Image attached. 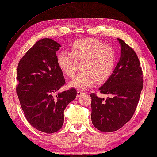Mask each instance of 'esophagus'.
<instances>
[{"label": "esophagus", "instance_id": "obj_1", "mask_svg": "<svg viewBox=\"0 0 157 157\" xmlns=\"http://www.w3.org/2000/svg\"><path fill=\"white\" fill-rule=\"evenodd\" d=\"M84 93L82 91H77V96L78 97H79V96H80L82 94H83Z\"/></svg>", "mask_w": 157, "mask_h": 157}]
</instances>
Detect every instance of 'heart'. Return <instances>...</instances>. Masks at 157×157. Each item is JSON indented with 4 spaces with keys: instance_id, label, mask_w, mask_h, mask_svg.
Here are the masks:
<instances>
[{
    "instance_id": "heart-1",
    "label": "heart",
    "mask_w": 157,
    "mask_h": 157,
    "mask_svg": "<svg viewBox=\"0 0 157 157\" xmlns=\"http://www.w3.org/2000/svg\"><path fill=\"white\" fill-rule=\"evenodd\" d=\"M56 63L70 78L75 75L81 66L83 72L70 82V86L86 89L94 86L96 81L101 83L110 78L115 66L116 54L113 47L100 40L84 38L73 42L69 52H59Z\"/></svg>"
}]
</instances>
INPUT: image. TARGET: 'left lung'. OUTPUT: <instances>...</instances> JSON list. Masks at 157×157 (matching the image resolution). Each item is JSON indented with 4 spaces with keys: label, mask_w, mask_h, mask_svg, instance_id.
<instances>
[{
    "label": "left lung",
    "mask_w": 157,
    "mask_h": 157,
    "mask_svg": "<svg viewBox=\"0 0 157 157\" xmlns=\"http://www.w3.org/2000/svg\"><path fill=\"white\" fill-rule=\"evenodd\" d=\"M121 55L113 74L99 90L108 94L106 100L95 94L91 98V121L103 132L118 130L132 117L143 89V72L138 56L131 47L117 38Z\"/></svg>",
    "instance_id": "obj_1"
}]
</instances>
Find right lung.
<instances>
[{"mask_svg":"<svg viewBox=\"0 0 157 157\" xmlns=\"http://www.w3.org/2000/svg\"><path fill=\"white\" fill-rule=\"evenodd\" d=\"M61 47L52 39L40 40L17 67L16 89L22 110L33 127L46 133L61 129L64 110L77 96L73 88L53 96L66 84L56 63V52Z\"/></svg>","mask_w":157,"mask_h":157,"instance_id":"right-lung-1","label":"right lung"}]
</instances>
